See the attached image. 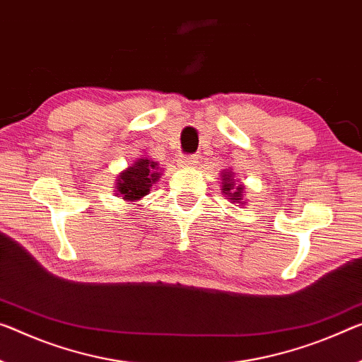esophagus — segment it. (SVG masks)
Listing matches in <instances>:
<instances>
[{
	"label": "esophagus",
	"instance_id": "obj_1",
	"mask_svg": "<svg viewBox=\"0 0 362 362\" xmlns=\"http://www.w3.org/2000/svg\"><path fill=\"white\" fill-rule=\"evenodd\" d=\"M177 162H180L181 166H186V168H189V166H196L197 155H181V158L177 160Z\"/></svg>",
	"mask_w": 362,
	"mask_h": 362
}]
</instances>
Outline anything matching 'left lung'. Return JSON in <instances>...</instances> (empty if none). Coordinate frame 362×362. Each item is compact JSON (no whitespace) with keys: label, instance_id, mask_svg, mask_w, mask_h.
Instances as JSON below:
<instances>
[{"label":"left lung","instance_id":"obj_1","mask_svg":"<svg viewBox=\"0 0 362 362\" xmlns=\"http://www.w3.org/2000/svg\"><path fill=\"white\" fill-rule=\"evenodd\" d=\"M221 177H223V181H225V182H223V192L226 194L228 197H231L233 202H239V200H241V191H243V187L238 186L236 192H231L233 189H235V187H233L235 185H233V177H231L230 171H226V173H223V176H221Z\"/></svg>","mask_w":362,"mask_h":362}]
</instances>
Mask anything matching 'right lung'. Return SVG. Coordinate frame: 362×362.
Returning a JSON list of instances; mask_svg holds the SVG:
<instances>
[{"mask_svg": "<svg viewBox=\"0 0 362 362\" xmlns=\"http://www.w3.org/2000/svg\"><path fill=\"white\" fill-rule=\"evenodd\" d=\"M155 162L150 160H137V162L129 166L124 173H121L118 177V189L119 196H123L126 200H139L144 196H147L150 187L155 181L158 180V171L155 170Z\"/></svg>", "mask_w": 362, "mask_h": 362, "instance_id": "1", "label": "right lung"}]
</instances>
